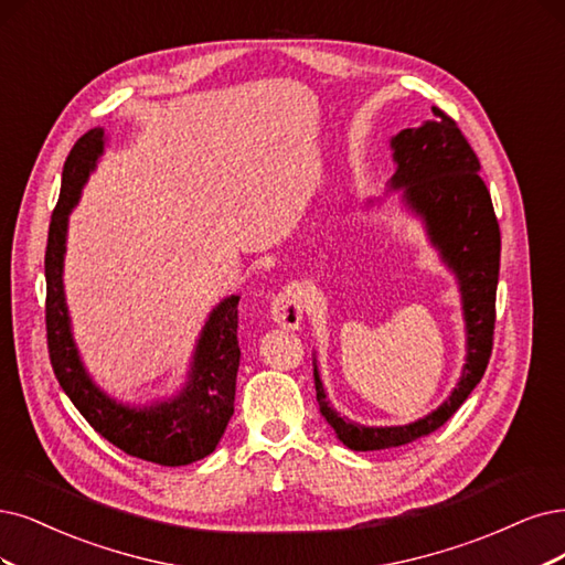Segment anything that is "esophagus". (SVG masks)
Returning a JSON list of instances; mask_svg holds the SVG:
<instances>
[{
	"instance_id": "34e87169",
	"label": "esophagus",
	"mask_w": 565,
	"mask_h": 565,
	"mask_svg": "<svg viewBox=\"0 0 565 565\" xmlns=\"http://www.w3.org/2000/svg\"><path fill=\"white\" fill-rule=\"evenodd\" d=\"M305 315V290L300 284H288L269 305V319L284 330H298Z\"/></svg>"
}]
</instances>
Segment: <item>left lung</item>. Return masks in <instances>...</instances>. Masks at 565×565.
Here are the masks:
<instances>
[{"label": "left lung", "mask_w": 565, "mask_h": 565, "mask_svg": "<svg viewBox=\"0 0 565 565\" xmlns=\"http://www.w3.org/2000/svg\"><path fill=\"white\" fill-rule=\"evenodd\" d=\"M435 120L407 128L391 139L395 174L391 188H403V202L422 216L433 246L458 279L466 319L468 356L461 382L449 398L424 419L407 426L370 428L342 419L330 407L315 363L319 409L353 451L391 449L419 440L445 426L484 377L493 349L495 288L500 269V227L487 183L479 177V160L458 125L433 107Z\"/></svg>", "instance_id": "8db88e82"}]
</instances>
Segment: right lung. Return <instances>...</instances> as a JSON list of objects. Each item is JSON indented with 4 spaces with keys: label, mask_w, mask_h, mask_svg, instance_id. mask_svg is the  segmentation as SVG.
<instances>
[{
    "label": "right lung",
    "mask_w": 565,
    "mask_h": 565,
    "mask_svg": "<svg viewBox=\"0 0 565 565\" xmlns=\"http://www.w3.org/2000/svg\"><path fill=\"white\" fill-rule=\"evenodd\" d=\"M104 151V130L83 135L62 170L60 200L53 209L46 244V338L55 377L74 407L104 440L120 451L158 466H188L209 456L235 412V382L239 370L237 305L225 298L209 315L193 353L188 382L172 401L151 407H130L109 398L86 372L72 338L70 311L62 286L67 218L81 198V188Z\"/></svg>",
    "instance_id": "1"
}]
</instances>
